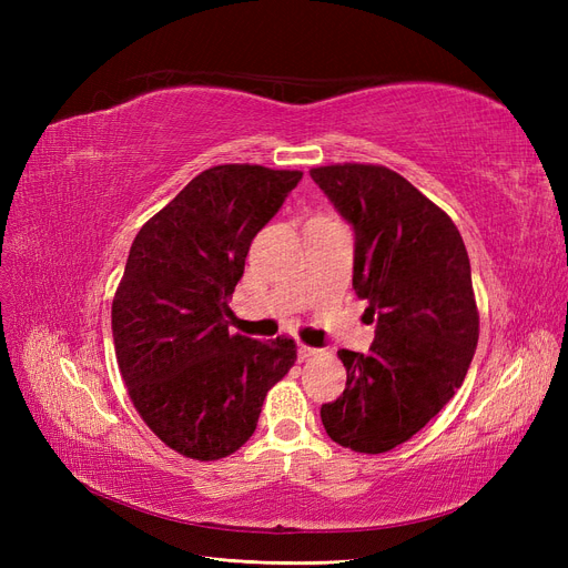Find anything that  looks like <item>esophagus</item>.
I'll list each match as a JSON object with an SVG mask.
<instances>
[{"mask_svg": "<svg viewBox=\"0 0 568 568\" xmlns=\"http://www.w3.org/2000/svg\"><path fill=\"white\" fill-rule=\"evenodd\" d=\"M320 351L317 348H311V346H303V343H301V346H298V357L301 359H307V357H315Z\"/></svg>", "mask_w": 568, "mask_h": 568, "instance_id": "esophagus-1", "label": "esophagus"}]
</instances>
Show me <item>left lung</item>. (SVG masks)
<instances>
[{
  "instance_id": "1",
  "label": "left lung",
  "mask_w": 568,
  "mask_h": 568,
  "mask_svg": "<svg viewBox=\"0 0 568 568\" xmlns=\"http://www.w3.org/2000/svg\"><path fill=\"white\" fill-rule=\"evenodd\" d=\"M311 178L355 230L353 288L376 317L367 355L338 351L346 390L320 417L343 448L388 453L467 376L478 343L469 255L450 215L386 165H320Z\"/></svg>"
}]
</instances>
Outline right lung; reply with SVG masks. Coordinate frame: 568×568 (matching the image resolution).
<instances>
[{"label":"right lung","instance_id":"right-lung-1","mask_svg":"<svg viewBox=\"0 0 568 568\" xmlns=\"http://www.w3.org/2000/svg\"><path fill=\"white\" fill-rule=\"evenodd\" d=\"M301 178L213 165L134 236L111 307L115 359L144 424L184 457L242 448L267 390L296 363L294 338L230 334L225 315L253 236Z\"/></svg>","mask_w":568,"mask_h":568}]
</instances>
